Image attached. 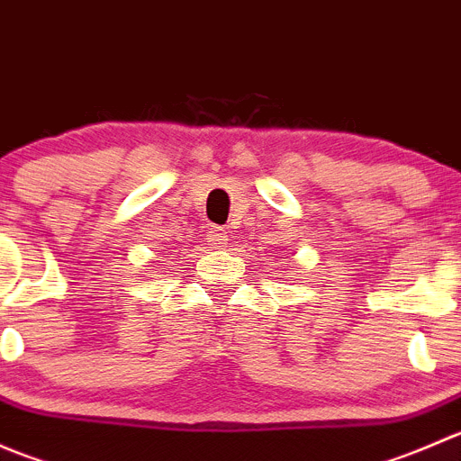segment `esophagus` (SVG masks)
Listing matches in <instances>:
<instances>
[{"instance_id": "obj_1", "label": "esophagus", "mask_w": 461, "mask_h": 461, "mask_svg": "<svg viewBox=\"0 0 461 461\" xmlns=\"http://www.w3.org/2000/svg\"><path fill=\"white\" fill-rule=\"evenodd\" d=\"M227 240H230V231H227L225 227H209L207 243L212 245V248H225Z\"/></svg>"}]
</instances>
